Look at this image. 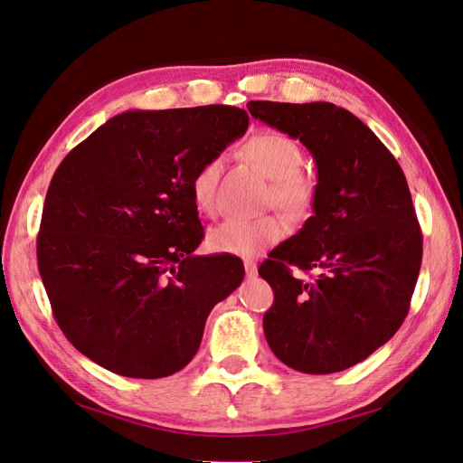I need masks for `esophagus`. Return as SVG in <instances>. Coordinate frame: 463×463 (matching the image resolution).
Here are the masks:
<instances>
[{
  "label": "esophagus",
  "mask_w": 463,
  "mask_h": 463,
  "mask_svg": "<svg viewBox=\"0 0 463 463\" xmlns=\"http://www.w3.org/2000/svg\"><path fill=\"white\" fill-rule=\"evenodd\" d=\"M244 269H246V276L248 278H254L258 274V266H256V262H252V260H246Z\"/></svg>",
  "instance_id": "obj_1"
}]
</instances>
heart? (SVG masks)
<instances>
[{"label":"heart","instance_id":"heart-1","mask_svg":"<svg viewBox=\"0 0 463 463\" xmlns=\"http://www.w3.org/2000/svg\"><path fill=\"white\" fill-rule=\"evenodd\" d=\"M244 156L256 164L271 180V201L293 219L309 213L315 199L313 182L301 174V148L288 137L260 133L244 145ZM222 164L209 158L192 177V197L195 207L205 215H215ZM288 232V222L279 215L258 219H229L209 232V248L221 254L254 256L264 248L279 242Z\"/></svg>","mask_w":463,"mask_h":463}]
</instances>
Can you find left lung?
Instances as JSON below:
<instances>
[{
  "mask_svg": "<svg viewBox=\"0 0 463 463\" xmlns=\"http://www.w3.org/2000/svg\"><path fill=\"white\" fill-rule=\"evenodd\" d=\"M248 111L303 142L317 165L313 217L258 269L274 289L266 340L298 372L348 370L397 333L417 286L422 234L405 174L335 103L250 101Z\"/></svg>",
  "mask_w": 463,
  "mask_h": 463,
  "instance_id": "8db88e82",
  "label": "left lung"
}]
</instances>
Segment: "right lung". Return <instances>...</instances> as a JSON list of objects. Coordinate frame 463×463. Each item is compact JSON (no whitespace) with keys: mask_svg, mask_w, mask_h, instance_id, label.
<instances>
[{"mask_svg":"<svg viewBox=\"0 0 463 463\" xmlns=\"http://www.w3.org/2000/svg\"><path fill=\"white\" fill-rule=\"evenodd\" d=\"M248 128L231 105L125 111L54 172L37 239L39 271L64 336L125 377L180 372L213 307L244 279L241 258L197 256L192 197L201 164Z\"/></svg>","mask_w":463,"mask_h":463,"instance_id":"add662e5","label":"right lung"}]
</instances>
